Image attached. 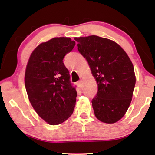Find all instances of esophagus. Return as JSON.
I'll list each match as a JSON object with an SVG mask.
<instances>
[{"label":"esophagus","mask_w":155,"mask_h":155,"mask_svg":"<svg viewBox=\"0 0 155 155\" xmlns=\"http://www.w3.org/2000/svg\"><path fill=\"white\" fill-rule=\"evenodd\" d=\"M77 84H78V86L80 88L83 87V80H80L79 81H78Z\"/></svg>","instance_id":"esophagus-1"}]
</instances>
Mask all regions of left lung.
I'll return each mask as SVG.
<instances>
[{"label":"left lung","mask_w":155,"mask_h":155,"mask_svg":"<svg viewBox=\"0 0 155 155\" xmlns=\"http://www.w3.org/2000/svg\"><path fill=\"white\" fill-rule=\"evenodd\" d=\"M74 40L97 83L98 92L92 100L95 117L105 123H116L132 101L136 83L132 62L120 46L110 39L92 35Z\"/></svg>","instance_id":"obj_1"}]
</instances>
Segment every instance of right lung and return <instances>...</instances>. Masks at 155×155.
Segmentation results:
<instances>
[{"instance_id": "1", "label": "right lung", "mask_w": 155, "mask_h": 155, "mask_svg": "<svg viewBox=\"0 0 155 155\" xmlns=\"http://www.w3.org/2000/svg\"><path fill=\"white\" fill-rule=\"evenodd\" d=\"M74 45L70 38H53L39 45L28 61L25 84L28 99L49 124L63 123L73 113L77 93L62 60Z\"/></svg>"}]
</instances>
